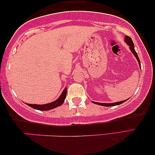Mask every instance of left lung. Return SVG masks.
I'll list each match as a JSON object with an SVG mask.
<instances>
[{
    "mask_svg": "<svg viewBox=\"0 0 155 155\" xmlns=\"http://www.w3.org/2000/svg\"><path fill=\"white\" fill-rule=\"evenodd\" d=\"M125 41H126V43L128 44L129 46V48H130V49L131 51L133 54H134V56L136 59L138 61V63H139V65L140 66V59H139V57L137 56L136 51H135V46H134V44H133V41H132V39H131V38L130 37H128V36H126V37H125ZM127 101L126 100H124V101H118V102H115V103H99V102H94V101H92L94 104H98V105H101V106H104V107H114V106H116V105H119V104H121L122 103L125 102V101Z\"/></svg>",
    "mask_w": 155,
    "mask_h": 155,
    "instance_id": "8db88e82",
    "label": "left lung"
}]
</instances>
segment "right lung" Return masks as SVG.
I'll list each match as a JSON object with an SVG mask.
<instances>
[{"label": "right lung", "mask_w": 155, "mask_h": 155, "mask_svg": "<svg viewBox=\"0 0 155 155\" xmlns=\"http://www.w3.org/2000/svg\"><path fill=\"white\" fill-rule=\"evenodd\" d=\"M67 94V89L65 88L63 90V92L61 93V96L56 99V101H53V102L46 104H26L33 109L40 110V111H48V110L54 109L61 106L62 104L64 102L65 97H66Z\"/></svg>", "instance_id": "add662e5"}]
</instances>
